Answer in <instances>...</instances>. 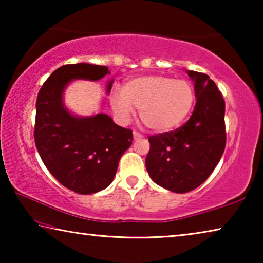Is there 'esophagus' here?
I'll use <instances>...</instances> for the list:
<instances>
[{"label": "esophagus", "instance_id": "esophagus-1", "mask_svg": "<svg viewBox=\"0 0 263 263\" xmlns=\"http://www.w3.org/2000/svg\"><path fill=\"white\" fill-rule=\"evenodd\" d=\"M133 138H135L136 140H137V139H141L142 135H140V133L137 132V131H133Z\"/></svg>", "mask_w": 263, "mask_h": 263}]
</instances>
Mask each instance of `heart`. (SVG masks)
Returning <instances> with one entry per match:
<instances>
[{
    "instance_id": "heart-1",
    "label": "heart",
    "mask_w": 263,
    "mask_h": 263,
    "mask_svg": "<svg viewBox=\"0 0 263 263\" xmlns=\"http://www.w3.org/2000/svg\"><path fill=\"white\" fill-rule=\"evenodd\" d=\"M196 92L193 83L167 75H144L127 81L122 95L111 97L115 112L128 118L139 110L140 121L148 130L163 133L179 127L193 110Z\"/></svg>"
}]
</instances>
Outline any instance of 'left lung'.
I'll use <instances>...</instances> for the list:
<instances>
[{
  "instance_id": "1",
  "label": "left lung",
  "mask_w": 263,
  "mask_h": 263,
  "mask_svg": "<svg viewBox=\"0 0 263 263\" xmlns=\"http://www.w3.org/2000/svg\"><path fill=\"white\" fill-rule=\"evenodd\" d=\"M196 105L189 121L174 131L148 137L146 169L155 183L173 193L197 188L211 175L226 145L225 101L204 73L188 70Z\"/></svg>"
}]
</instances>
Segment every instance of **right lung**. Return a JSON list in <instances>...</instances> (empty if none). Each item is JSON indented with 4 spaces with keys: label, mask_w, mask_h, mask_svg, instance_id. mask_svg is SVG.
I'll list each match as a JSON object with an SVG mask.
<instances>
[{
    "label": "right lung",
    "mask_w": 263,
    "mask_h": 263,
    "mask_svg": "<svg viewBox=\"0 0 263 263\" xmlns=\"http://www.w3.org/2000/svg\"><path fill=\"white\" fill-rule=\"evenodd\" d=\"M106 74V66H61L44 82L35 102L33 136L38 153L62 185L81 195L99 193L112 182L119 159L133 140L130 128L118 126L108 115L75 117L62 103L69 81H97ZM111 86L112 81L108 92Z\"/></svg>",
    "instance_id": "right-lung-1"
}]
</instances>
